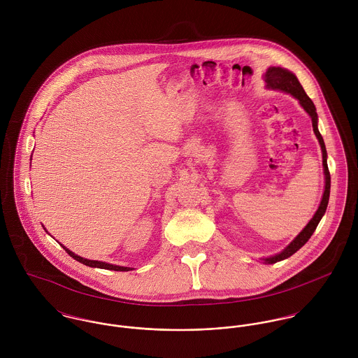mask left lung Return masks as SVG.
I'll list each match as a JSON object with an SVG mask.
<instances>
[{
    "label": "left lung",
    "instance_id": "left-lung-1",
    "mask_svg": "<svg viewBox=\"0 0 358 358\" xmlns=\"http://www.w3.org/2000/svg\"><path fill=\"white\" fill-rule=\"evenodd\" d=\"M264 81H266V87L268 90H275V91H282L287 94H291L292 96H295L301 106L306 110L308 115L311 117V122H313V131L320 142L321 146V152H322V165H324V175H325V189H324V194H322V200L320 203V206L317 209V212L314 213V216L311 217V220L307 223L306 227L296 236V238L285 248L282 250L280 254L277 255L270 256L263 259L266 263H275L280 260H284L289 256L294 255L296 251H299L307 241L308 238L313 236L314 230L317 229L321 217L324 216L327 206H328V201H329V190H331V175H329V169H328V164H327V150H325V145H324V139L318 131L317 127V111H315V106L314 103L311 102V99L308 98L303 90V87L301 85V83L298 81L296 76L294 73H291L287 69L282 67H268L266 74H264Z\"/></svg>",
    "mask_w": 358,
    "mask_h": 358
}]
</instances>
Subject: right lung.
I'll use <instances>...</instances> for the list:
<instances>
[{
	"label": "right lung",
	"instance_id": "right-lung-1",
	"mask_svg": "<svg viewBox=\"0 0 358 358\" xmlns=\"http://www.w3.org/2000/svg\"><path fill=\"white\" fill-rule=\"evenodd\" d=\"M63 250L71 256L73 259H76L77 262L85 264V266H90V267H98V268H106V270H114V271H129L132 270L131 267H124V266H115V264H110V263H106V262H99V260H90V259H84L81 256L76 255L74 252H71L70 250H67L66 247H63Z\"/></svg>",
	"mask_w": 358,
	"mask_h": 358
}]
</instances>
